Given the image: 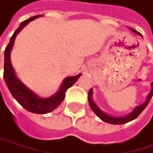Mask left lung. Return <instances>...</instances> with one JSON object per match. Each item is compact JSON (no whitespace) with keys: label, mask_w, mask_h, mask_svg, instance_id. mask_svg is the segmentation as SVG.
I'll use <instances>...</instances> for the list:
<instances>
[{"label":"left lung","mask_w":153,"mask_h":153,"mask_svg":"<svg viewBox=\"0 0 153 153\" xmlns=\"http://www.w3.org/2000/svg\"><path fill=\"white\" fill-rule=\"evenodd\" d=\"M130 30H132L134 33H136L140 36H142V35L140 33H139L138 31L136 30H134V29H130ZM152 85V91L151 93L148 94V96H147V99H146V101L139 105V106H136L135 107V109L132 111L131 113H129L128 115H127L126 117H111L107 114H105V112H103V111L100 110V108L94 104V102L93 101V98H92V95H93V88L92 89H90L89 93H88V101H89V105L92 108V110L94 112V114L101 118L103 121L106 122V123H109V124H114V125H121V124H125V123H128V122H130L132 120H134L136 117H138L140 116V114L142 112V111L145 109V107L147 106V105L149 104L150 102V100L152 99L153 95V82L151 83Z\"/></svg>","instance_id":"1"}]
</instances>
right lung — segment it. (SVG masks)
<instances>
[{
  "label": "right lung",
  "instance_id": "right-lung-1",
  "mask_svg": "<svg viewBox=\"0 0 153 153\" xmlns=\"http://www.w3.org/2000/svg\"><path fill=\"white\" fill-rule=\"evenodd\" d=\"M40 15L33 16L31 18L22 22L19 27L16 29L13 35L12 36L8 46L4 50L3 78H4L5 83H6L8 89L11 92L13 98L24 108H25L29 112H32L35 114H47V113L51 112V111H53L54 109H56L61 104V102L64 100V98H65L66 91L76 82V81L78 80V78L82 74L80 73L78 75L65 78L59 88V92L48 98L38 97L35 93H33L31 90H29L28 88L16 77L14 70L11 63V59H10L11 50L13 48L15 37L29 22L36 19Z\"/></svg>",
  "mask_w": 153,
  "mask_h": 153
}]
</instances>
